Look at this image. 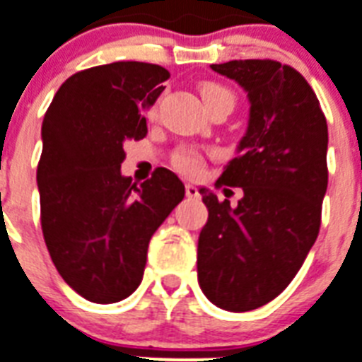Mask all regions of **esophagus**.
Returning <instances> with one entry per match:
<instances>
[{"label": "esophagus", "instance_id": "34e87169", "mask_svg": "<svg viewBox=\"0 0 362 362\" xmlns=\"http://www.w3.org/2000/svg\"><path fill=\"white\" fill-rule=\"evenodd\" d=\"M186 195L189 197V199H199V197H201V193H199V189H197L193 184H186Z\"/></svg>", "mask_w": 362, "mask_h": 362}]
</instances>
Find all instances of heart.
Listing matches in <instances>:
<instances>
[{"label":"heart","mask_w":362,"mask_h":362,"mask_svg":"<svg viewBox=\"0 0 362 362\" xmlns=\"http://www.w3.org/2000/svg\"><path fill=\"white\" fill-rule=\"evenodd\" d=\"M201 96L206 105L216 104V102H228V104L234 105V95H232V90L227 89L225 85L216 83V81H204V83L201 85ZM154 113L156 110L152 107L151 117ZM175 165L176 169H180V171L186 173V175H199L202 169V158L201 154L197 151H193V148H182L180 152H176Z\"/></svg>","instance_id":"b5f03b06"}]
</instances>
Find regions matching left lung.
<instances>
[{
	"mask_svg": "<svg viewBox=\"0 0 362 362\" xmlns=\"http://www.w3.org/2000/svg\"><path fill=\"white\" fill-rule=\"evenodd\" d=\"M247 93L249 124L221 184L242 187L236 208L201 187L208 208L197 249L211 303L247 313L292 283L316 242L327 191V120L298 70L272 59L211 64Z\"/></svg>",
	"mask_w": 362,
	"mask_h": 362,
	"instance_id": "obj_1",
	"label": "left lung"
}]
</instances>
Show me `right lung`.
<instances>
[{
  "label": "right lung",
  "instance_id": "obj_1",
  "mask_svg": "<svg viewBox=\"0 0 362 362\" xmlns=\"http://www.w3.org/2000/svg\"><path fill=\"white\" fill-rule=\"evenodd\" d=\"M169 76L139 61L93 66L70 76L44 115L37 167L44 242L64 283L93 303L135 292L152 234L186 193L163 167L141 186L120 175L124 143L146 135L143 113Z\"/></svg>",
  "mask_w": 362,
  "mask_h": 362
}]
</instances>
